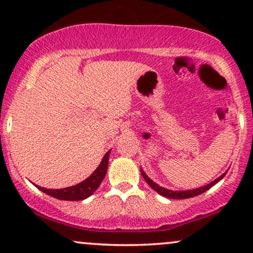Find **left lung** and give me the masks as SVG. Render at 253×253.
I'll return each instance as SVG.
<instances>
[{
  "label": "left lung",
  "mask_w": 253,
  "mask_h": 253,
  "mask_svg": "<svg viewBox=\"0 0 253 253\" xmlns=\"http://www.w3.org/2000/svg\"><path fill=\"white\" fill-rule=\"evenodd\" d=\"M141 175H143L144 179L146 181L147 184L150 185L151 188H152L153 190H156L157 193L159 194V195L162 196H165V197H169V199H176V200H182V199H189V197H194V196H197L200 195V194L205 193L206 190H208L210 188L213 187L214 184H216L217 182L220 181V179L223 178V176L226 175V172L223 173V175H221L219 177V178H216L215 181H213L211 183H210V184L205 185V187H201V188H197V189H193V190H184V191H173V190H168L165 189V188L163 187H159L157 183H155L152 181V179L149 178V176L146 175V173L144 172L143 170H141Z\"/></svg>",
  "instance_id": "8db88e82"
}]
</instances>
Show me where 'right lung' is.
I'll return each instance as SVG.
<instances>
[{
  "label": "right lung",
  "mask_w": 253,
  "mask_h": 253,
  "mask_svg": "<svg viewBox=\"0 0 253 253\" xmlns=\"http://www.w3.org/2000/svg\"><path fill=\"white\" fill-rule=\"evenodd\" d=\"M109 152L110 151L104 155L102 162L98 165L97 169L85 181L78 183L74 187L64 188V189H46V188L37 185L38 189H40L52 197H56L58 200H65V201H80V200L86 199L100 187L101 182L103 181L104 176H106L107 169H108Z\"/></svg>",
  "instance_id": "right-lung-1"
}]
</instances>
